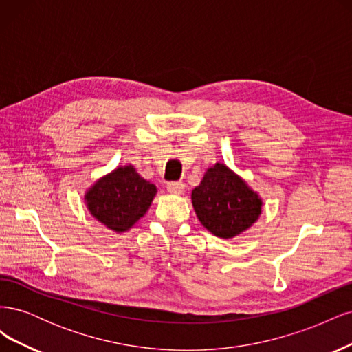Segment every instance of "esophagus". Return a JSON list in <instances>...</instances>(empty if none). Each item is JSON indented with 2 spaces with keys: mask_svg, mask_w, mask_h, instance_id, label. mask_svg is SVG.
I'll return each mask as SVG.
<instances>
[{
  "mask_svg": "<svg viewBox=\"0 0 352 352\" xmlns=\"http://www.w3.org/2000/svg\"><path fill=\"white\" fill-rule=\"evenodd\" d=\"M167 190L170 194H176V195H179V194H182L184 190H185V184L184 182H168L167 184Z\"/></svg>",
  "mask_w": 352,
  "mask_h": 352,
  "instance_id": "obj_1",
  "label": "esophagus"
}]
</instances>
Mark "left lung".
<instances>
[{
	"instance_id": "left-lung-1",
	"label": "left lung",
	"mask_w": 352,
	"mask_h": 352,
	"mask_svg": "<svg viewBox=\"0 0 352 352\" xmlns=\"http://www.w3.org/2000/svg\"><path fill=\"white\" fill-rule=\"evenodd\" d=\"M190 198L201 225L223 239L247 230L261 214L257 192L220 163L207 170Z\"/></svg>"
}]
</instances>
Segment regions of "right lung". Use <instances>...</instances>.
Instances as JSON below:
<instances>
[{
  "label": "right lung",
  "instance_id": "add662e5",
  "mask_svg": "<svg viewBox=\"0 0 352 352\" xmlns=\"http://www.w3.org/2000/svg\"><path fill=\"white\" fill-rule=\"evenodd\" d=\"M155 192V185L138 175L133 166H124L100 179L85 199L95 219L120 233L131 229L145 214Z\"/></svg>",
  "mask_w": 352,
  "mask_h": 352
}]
</instances>
